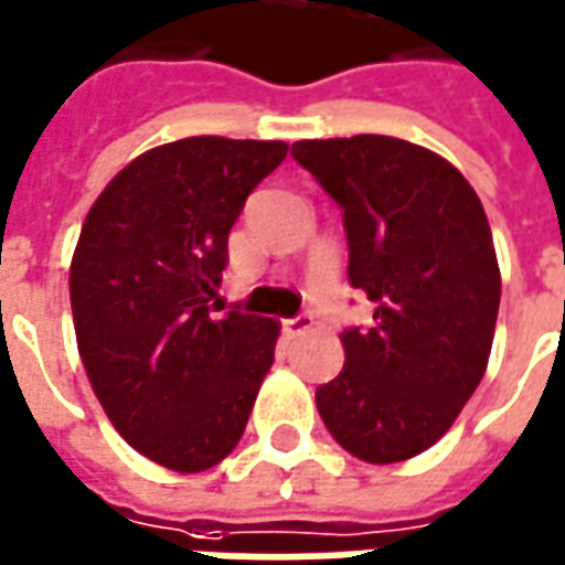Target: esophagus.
<instances>
[{
    "label": "esophagus",
    "instance_id": "34e87169",
    "mask_svg": "<svg viewBox=\"0 0 565 565\" xmlns=\"http://www.w3.org/2000/svg\"><path fill=\"white\" fill-rule=\"evenodd\" d=\"M312 328H315V318L309 312H299L284 321V333H290V337H302V333H309Z\"/></svg>",
    "mask_w": 565,
    "mask_h": 565
}]
</instances>
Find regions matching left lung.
I'll use <instances>...</instances> for the list:
<instances>
[{
    "label": "left lung",
    "instance_id": "left-lung-1",
    "mask_svg": "<svg viewBox=\"0 0 565 565\" xmlns=\"http://www.w3.org/2000/svg\"><path fill=\"white\" fill-rule=\"evenodd\" d=\"M294 160L343 210L349 284L374 302L347 328L343 371L315 390L349 455L408 460L439 443L492 352L501 271L470 182L439 153L390 136L297 141Z\"/></svg>",
    "mask_w": 565,
    "mask_h": 565
}]
</instances>
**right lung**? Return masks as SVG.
<instances>
[{"label":"right lung","instance_id":"right-lung-1","mask_svg":"<svg viewBox=\"0 0 565 565\" xmlns=\"http://www.w3.org/2000/svg\"><path fill=\"white\" fill-rule=\"evenodd\" d=\"M284 141L198 136L136 157L92 203L71 263L79 359L126 443L201 473L241 443L278 321L213 315L228 232Z\"/></svg>","mask_w":565,"mask_h":565}]
</instances>
